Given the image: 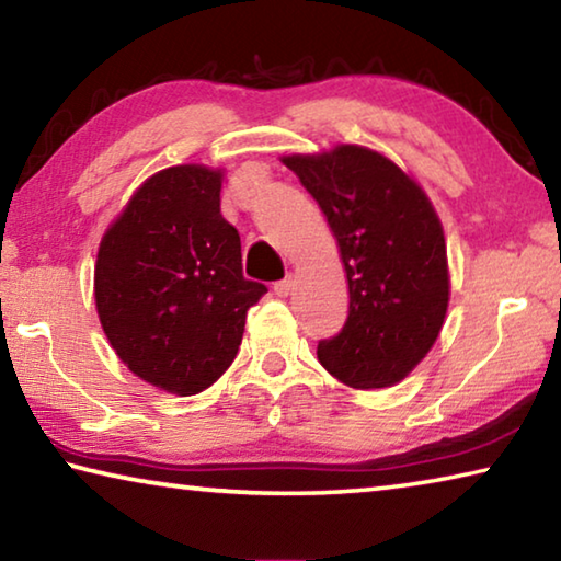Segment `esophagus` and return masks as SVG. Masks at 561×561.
<instances>
[{
  "label": "esophagus",
  "instance_id": "34e87169",
  "mask_svg": "<svg viewBox=\"0 0 561 561\" xmlns=\"http://www.w3.org/2000/svg\"><path fill=\"white\" fill-rule=\"evenodd\" d=\"M291 287H294V279H291V274H289V277L274 282V294H277V297H289Z\"/></svg>",
  "mask_w": 561,
  "mask_h": 561
}]
</instances>
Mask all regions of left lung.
<instances>
[{"mask_svg": "<svg viewBox=\"0 0 561 561\" xmlns=\"http://www.w3.org/2000/svg\"><path fill=\"white\" fill-rule=\"evenodd\" d=\"M334 232L348 279V317L321 339V366L351 388L393 386L421 364L448 311V252L421 187L376 150L287 156Z\"/></svg>", "mask_w": 561, "mask_h": 561, "instance_id": "1", "label": "left lung"}]
</instances>
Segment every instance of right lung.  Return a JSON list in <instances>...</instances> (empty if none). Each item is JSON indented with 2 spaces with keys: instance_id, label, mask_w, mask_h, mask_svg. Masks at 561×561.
<instances>
[{
  "instance_id": "add662e5",
  "label": "right lung",
  "mask_w": 561,
  "mask_h": 561,
  "mask_svg": "<svg viewBox=\"0 0 561 561\" xmlns=\"http://www.w3.org/2000/svg\"><path fill=\"white\" fill-rule=\"evenodd\" d=\"M220 170H160L99 247L101 327L123 364L168 393L195 396L227 371L247 309L267 291L242 277L240 234L220 213Z\"/></svg>"
}]
</instances>
